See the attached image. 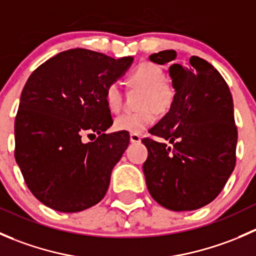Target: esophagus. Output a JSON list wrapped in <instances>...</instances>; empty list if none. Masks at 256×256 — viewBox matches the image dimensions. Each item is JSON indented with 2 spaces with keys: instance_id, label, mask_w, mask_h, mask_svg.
Instances as JSON below:
<instances>
[{
  "instance_id": "34e87169",
  "label": "esophagus",
  "mask_w": 256,
  "mask_h": 256,
  "mask_svg": "<svg viewBox=\"0 0 256 256\" xmlns=\"http://www.w3.org/2000/svg\"><path fill=\"white\" fill-rule=\"evenodd\" d=\"M130 142L131 144L141 142V136L136 135V134H131V135H130Z\"/></svg>"
}]
</instances>
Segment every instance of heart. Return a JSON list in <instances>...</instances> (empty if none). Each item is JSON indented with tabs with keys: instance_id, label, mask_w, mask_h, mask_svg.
Here are the masks:
<instances>
[{
	"instance_id": "b5f03b06",
	"label": "heart",
	"mask_w": 256,
	"mask_h": 256,
	"mask_svg": "<svg viewBox=\"0 0 256 256\" xmlns=\"http://www.w3.org/2000/svg\"><path fill=\"white\" fill-rule=\"evenodd\" d=\"M134 89L144 90L140 100L138 112L121 114L114 121L118 131L131 134H142L156 121V112H164L171 106L174 90L164 82V73L158 66L142 62L136 66L128 78ZM105 102L112 112H118L122 106V92L120 84L110 82L105 89Z\"/></svg>"
}]
</instances>
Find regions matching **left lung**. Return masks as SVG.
Here are the masks:
<instances>
[{"label": "left lung", "mask_w": 256, "mask_h": 256, "mask_svg": "<svg viewBox=\"0 0 256 256\" xmlns=\"http://www.w3.org/2000/svg\"><path fill=\"white\" fill-rule=\"evenodd\" d=\"M177 53L148 56L168 69L174 94L170 112L148 132L166 144L144 138L148 156L142 170L147 190L162 207L194 210L216 200L236 167L238 141L233 98L226 80L207 60L190 56L174 63Z\"/></svg>", "instance_id": "1"}]
</instances>
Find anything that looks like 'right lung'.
Instances as JSON below:
<instances>
[{
  "mask_svg": "<svg viewBox=\"0 0 256 256\" xmlns=\"http://www.w3.org/2000/svg\"><path fill=\"white\" fill-rule=\"evenodd\" d=\"M132 62L69 49L28 78L14 121V157L27 187L47 207L76 213L104 198L130 142L125 131L105 134L112 125L105 89ZM82 134L98 138L85 144Z\"/></svg>",
  "mask_w": 256,
  "mask_h": 256,
  "instance_id": "1",
  "label": "right lung"
}]
</instances>
